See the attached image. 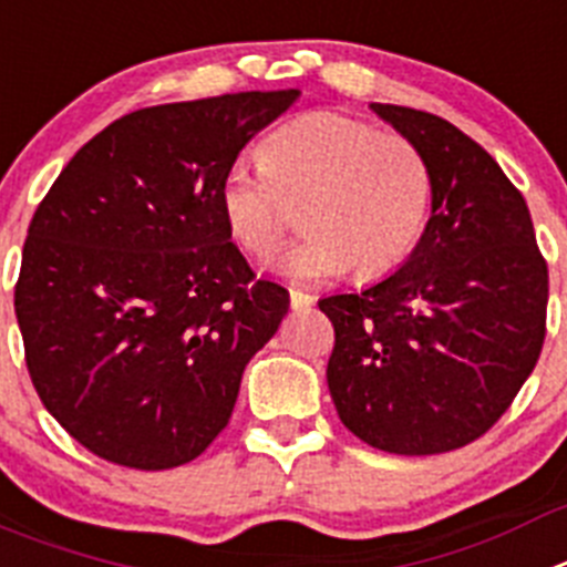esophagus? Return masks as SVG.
<instances>
[{
  "label": "esophagus",
  "instance_id": "obj_1",
  "mask_svg": "<svg viewBox=\"0 0 567 567\" xmlns=\"http://www.w3.org/2000/svg\"><path fill=\"white\" fill-rule=\"evenodd\" d=\"M289 303H292L295 311H303V309H309L311 303H315V298H311V295H306V292H300V289H289Z\"/></svg>",
  "mask_w": 567,
  "mask_h": 567
}]
</instances>
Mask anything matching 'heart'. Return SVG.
Here are the masks:
<instances>
[{
    "mask_svg": "<svg viewBox=\"0 0 567 567\" xmlns=\"http://www.w3.org/2000/svg\"><path fill=\"white\" fill-rule=\"evenodd\" d=\"M433 202L424 154L402 134L377 132L337 112L295 117L264 140V165L236 163L219 185L227 233L267 258L303 207L306 233L272 261L298 284L354 267L373 280L402 267L422 238Z\"/></svg>",
    "mask_w": 567,
    "mask_h": 567,
    "instance_id": "heart-1",
    "label": "heart"
}]
</instances>
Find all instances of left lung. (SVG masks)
<instances>
[{
    "label": "left lung",
    "mask_w": 567,
    "mask_h": 567,
    "mask_svg": "<svg viewBox=\"0 0 567 567\" xmlns=\"http://www.w3.org/2000/svg\"><path fill=\"white\" fill-rule=\"evenodd\" d=\"M368 109L424 154L433 202L396 272L318 303L334 323L329 393L377 450L450 453L481 439L537 365L548 267L526 199L475 140L439 114Z\"/></svg>",
    "instance_id": "left-lung-1"
}]
</instances>
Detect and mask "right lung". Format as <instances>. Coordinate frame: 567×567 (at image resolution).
<instances>
[{"label":"right lung","instance_id":"obj_1","mask_svg":"<svg viewBox=\"0 0 567 567\" xmlns=\"http://www.w3.org/2000/svg\"><path fill=\"white\" fill-rule=\"evenodd\" d=\"M300 97L238 92L126 114L30 221L16 320L41 402L97 458L174 470L227 427L289 292L256 280L219 207L225 171Z\"/></svg>","mask_w":567,"mask_h":567}]
</instances>
